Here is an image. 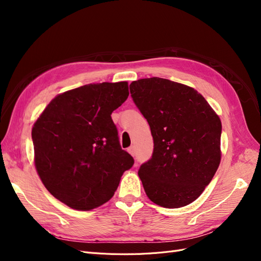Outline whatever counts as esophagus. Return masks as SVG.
Wrapping results in <instances>:
<instances>
[{"instance_id":"1","label":"esophagus","mask_w":261,"mask_h":261,"mask_svg":"<svg viewBox=\"0 0 261 261\" xmlns=\"http://www.w3.org/2000/svg\"><path fill=\"white\" fill-rule=\"evenodd\" d=\"M127 150H128V152H129V153H130L133 156L135 155V148H134L133 146H132V147H129Z\"/></svg>"}]
</instances>
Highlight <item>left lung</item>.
<instances>
[{
    "label": "left lung",
    "instance_id": "1",
    "mask_svg": "<svg viewBox=\"0 0 261 261\" xmlns=\"http://www.w3.org/2000/svg\"><path fill=\"white\" fill-rule=\"evenodd\" d=\"M129 89L153 138L151 159L138 171L148 198L164 208L187 206L219 168L220 117L198 91L183 84L151 77L133 82Z\"/></svg>",
    "mask_w": 261,
    "mask_h": 261
}]
</instances>
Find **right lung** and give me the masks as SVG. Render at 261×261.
I'll return each mask as SVG.
<instances>
[{
	"label": "right lung",
	"instance_id": "1",
	"mask_svg": "<svg viewBox=\"0 0 261 261\" xmlns=\"http://www.w3.org/2000/svg\"><path fill=\"white\" fill-rule=\"evenodd\" d=\"M128 94L127 82L85 85L58 94L35 122L38 175L69 208L88 211L106 203L133 167L111 117Z\"/></svg>",
	"mask_w": 261,
	"mask_h": 261
}]
</instances>
